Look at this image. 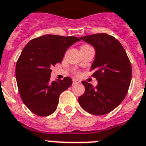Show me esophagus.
Listing matches in <instances>:
<instances>
[{"label": "esophagus", "mask_w": 146, "mask_h": 146, "mask_svg": "<svg viewBox=\"0 0 146 146\" xmlns=\"http://www.w3.org/2000/svg\"><path fill=\"white\" fill-rule=\"evenodd\" d=\"M78 83H80V81L78 80H73V85H75V84H78Z\"/></svg>", "instance_id": "34e87169"}]
</instances>
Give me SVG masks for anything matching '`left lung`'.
<instances>
[{
  "instance_id": "1",
  "label": "left lung",
  "mask_w": 146,
  "mask_h": 146,
  "mask_svg": "<svg viewBox=\"0 0 146 146\" xmlns=\"http://www.w3.org/2000/svg\"><path fill=\"white\" fill-rule=\"evenodd\" d=\"M95 48L91 66L98 84L93 87L83 81L85 93L78 100L81 107L93 115L107 114L116 108L127 94L132 79V66L119 41L106 33L80 37Z\"/></svg>"
}]
</instances>
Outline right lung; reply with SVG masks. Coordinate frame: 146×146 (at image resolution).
I'll use <instances>...</instances> for the list:
<instances>
[{
    "mask_svg": "<svg viewBox=\"0 0 146 146\" xmlns=\"http://www.w3.org/2000/svg\"><path fill=\"white\" fill-rule=\"evenodd\" d=\"M80 40L76 36L43 35L31 40L21 52L16 64V80L23 103L39 116L56 110L61 93L72 85V80L50 81L51 67L62 62L66 50Z\"/></svg>",
    "mask_w": 146,
    "mask_h": 146,
    "instance_id": "add662e5",
    "label": "right lung"
}]
</instances>
